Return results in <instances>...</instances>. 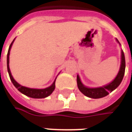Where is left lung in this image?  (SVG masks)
<instances>
[{"mask_svg":"<svg viewBox=\"0 0 132 132\" xmlns=\"http://www.w3.org/2000/svg\"><path fill=\"white\" fill-rule=\"evenodd\" d=\"M116 40L119 43V40L117 39ZM121 66H120L119 73L117 74L116 77L113 79V81H112L111 83H109L108 85H104L103 87H95V88L87 87L81 83L80 78L79 77V75H77V81L78 88L80 90V92L83 93L85 96L94 98V99H97V98H101V97L106 96L110 92L117 88L122 81L123 76H124V73H125V68H126L125 56H124V53H123V51H121Z\"/></svg>","mask_w":132,"mask_h":132,"instance_id":"left-lung-1","label":"left lung"}]
</instances>
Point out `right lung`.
Returning <instances> with one entry per match:
<instances>
[{
  "instance_id": "add662e5",
  "label": "right lung",
  "mask_w": 132,
  "mask_h": 132,
  "mask_svg": "<svg viewBox=\"0 0 132 132\" xmlns=\"http://www.w3.org/2000/svg\"><path fill=\"white\" fill-rule=\"evenodd\" d=\"M15 40V39H14ZM14 40H13V42L11 43V44L10 45L9 48V51H8V54H7V69H8V72L9 74L10 79L12 81L13 85L15 86V87L19 91L21 92L22 94H24L27 96L30 97L32 98H45L46 97L49 96L50 95H51V93L54 91L55 87V79L53 81V83L47 88L45 89H32V88H29L27 87H24L22 85H19L17 81H15V79H13L11 73V71L9 69V55H10V51H11V46L13 45V43L14 42Z\"/></svg>"
}]
</instances>
